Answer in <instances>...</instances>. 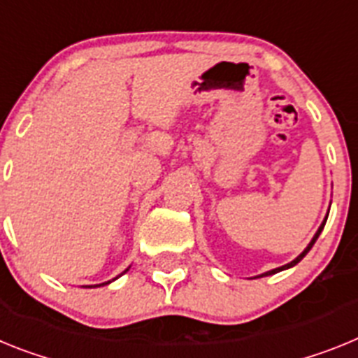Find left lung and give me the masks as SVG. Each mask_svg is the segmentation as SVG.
I'll list each match as a JSON object with an SVG mask.
<instances>
[{"instance_id":"left-lung-1","label":"left lung","mask_w":358,"mask_h":358,"mask_svg":"<svg viewBox=\"0 0 358 358\" xmlns=\"http://www.w3.org/2000/svg\"><path fill=\"white\" fill-rule=\"evenodd\" d=\"M326 220H328V216L324 217V222H322V225L319 227V231H317V234L313 236V239H312V241H310V245H308V247L304 248V250H303V254H299V256L295 257L294 261H290V263H288V265H285V266H279V268H273V270H270V272H265V273H263V275H272V273H275V272H281V270H285V268H290V266L297 265V263H299V261L303 259V257L306 256V254L310 252V248L313 247V243H315V241H317V238H319V234H321V232H322V229H324V225H326ZM263 275H259V278H263Z\"/></svg>"}]
</instances>
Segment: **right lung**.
Wrapping results in <instances>:
<instances>
[{"label":"right lung","mask_w":358,"mask_h":358,"mask_svg":"<svg viewBox=\"0 0 358 358\" xmlns=\"http://www.w3.org/2000/svg\"><path fill=\"white\" fill-rule=\"evenodd\" d=\"M115 279H117V278H115ZM108 282H110V281H108ZM108 282H102V285H108ZM99 287H101V285H99Z\"/></svg>","instance_id":"add662e5"}]
</instances>
